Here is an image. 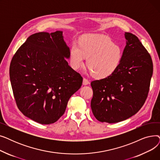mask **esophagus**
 <instances>
[{"label": "esophagus", "mask_w": 160, "mask_h": 160, "mask_svg": "<svg viewBox=\"0 0 160 160\" xmlns=\"http://www.w3.org/2000/svg\"><path fill=\"white\" fill-rule=\"evenodd\" d=\"M89 83V82L88 80H87L86 78H83V86H86V85H88Z\"/></svg>", "instance_id": "obj_1"}]
</instances>
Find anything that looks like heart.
I'll return each instance as SVG.
<instances>
[{"mask_svg": "<svg viewBox=\"0 0 160 160\" xmlns=\"http://www.w3.org/2000/svg\"><path fill=\"white\" fill-rule=\"evenodd\" d=\"M122 57V50L107 36L88 34L82 38L80 45L73 43L70 50L69 61L72 68L77 70L84 63L97 78L112 74L119 66Z\"/></svg>", "mask_w": 160, "mask_h": 160, "instance_id": "b5f03b06", "label": "heart"}]
</instances>
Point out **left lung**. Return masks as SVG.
I'll return each instance as SVG.
<instances>
[{"label":"left lung","instance_id":"left-lung-1","mask_svg":"<svg viewBox=\"0 0 160 160\" xmlns=\"http://www.w3.org/2000/svg\"><path fill=\"white\" fill-rule=\"evenodd\" d=\"M126 46L118 68L110 76L91 82V108L100 122L115 123L135 115L147 99L153 73L152 58L138 38L124 33Z\"/></svg>","mask_w":160,"mask_h":160}]
</instances>
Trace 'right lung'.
<instances>
[{
    "label": "right lung",
    "instance_id": "obj_1",
    "mask_svg": "<svg viewBox=\"0 0 160 160\" xmlns=\"http://www.w3.org/2000/svg\"><path fill=\"white\" fill-rule=\"evenodd\" d=\"M70 48L63 32L28 37L13 56L10 77L16 104L28 118L42 124L56 122L83 78L69 65Z\"/></svg>",
    "mask_w": 160,
    "mask_h": 160
}]
</instances>
